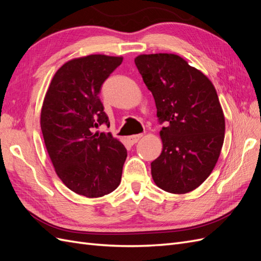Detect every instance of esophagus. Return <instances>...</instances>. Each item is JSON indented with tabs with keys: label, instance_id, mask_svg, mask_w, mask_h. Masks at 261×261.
Instances as JSON below:
<instances>
[{
	"label": "esophagus",
	"instance_id": "1",
	"mask_svg": "<svg viewBox=\"0 0 261 261\" xmlns=\"http://www.w3.org/2000/svg\"><path fill=\"white\" fill-rule=\"evenodd\" d=\"M143 137V134H137V135H133V136H129L128 137V141L129 143L132 144V145H134V144H136L137 141Z\"/></svg>",
	"mask_w": 261,
	"mask_h": 261
}]
</instances>
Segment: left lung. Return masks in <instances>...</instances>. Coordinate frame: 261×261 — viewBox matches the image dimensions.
<instances>
[{"mask_svg": "<svg viewBox=\"0 0 261 261\" xmlns=\"http://www.w3.org/2000/svg\"><path fill=\"white\" fill-rule=\"evenodd\" d=\"M135 64L154 98L159 123H165L152 178L165 192H192L210 175L223 145L225 122L217 91L175 54H143Z\"/></svg>", "mask_w": 261, "mask_h": 261, "instance_id": "8db88e82", "label": "left lung"}]
</instances>
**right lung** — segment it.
Masks as SVG:
<instances>
[{
	"mask_svg": "<svg viewBox=\"0 0 261 261\" xmlns=\"http://www.w3.org/2000/svg\"><path fill=\"white\" fill-rule=\"evenodd\" d=\"M123 59L94 54L65 63L46 91L41 130L55 172L70 191L89 198L112 193L121 183L127 151L110 133L101 87Z\"/></svg>",
	"mask_w": 261,
	"mask_h": 261,
	"instance_id": "right-lung-1",
	"label": "right lung"
}]
</instances>
